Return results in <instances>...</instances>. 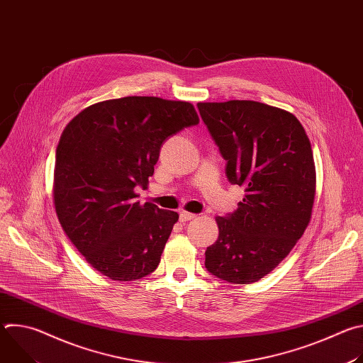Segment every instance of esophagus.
<instances>
[{"instance_id": "1", "label": "esophagus", "mask_w": 363, "mask_h": 363, "mask_svg": "<svg viewBox=\"0 0 363 363\" xmlns=\"http://www.w3.org/2000/svg\"><path fill=\"white\" fill-rule=\"evenodd\" d=\"M194 218H196V216H195V214H191V213H186V211L179 213V221H182V223H185V221H191V220H194Z\"/></svg>"}]
</instances>
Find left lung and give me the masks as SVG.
<instances>
[{
	"instance_id": "8db88e82",
	"label": "left lung",
	"mask_w": 363,
	"mask_h": 363,
	"mask_svg": "<svg viewBox=\"0 0 363 363\" xmlns=\"http://www.w3.org/2000/svg\"><path fill=\"white\" fill-rule=\"evenodd\" d=\"M196 108L227 162V179L245 192L234 213L217 217L220 235L206 247L205 269L228 283L250 284L284 260L310 221L312 146L296 116L260 101Z\"/></svg>"
}]
</instances>
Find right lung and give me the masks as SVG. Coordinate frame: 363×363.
<instances>
[{"instance_id": "add662e5", "label": "right lung", "mask_w": 363, "mask_h": 363, "mask_svg": "<svg viewBox=\"0 0 363 363\" xmlns=\"http://www.w3.org/2000/svg\"><path fill=\"white\" fill-rule=\"evenodd\" d=\"M198 125L188 101L128 96L96 103L66 126L56 150L55 205L86 262L118 281L157 270L175 211L136 199L164 142Z\"/></svg>"}]
</instances>
